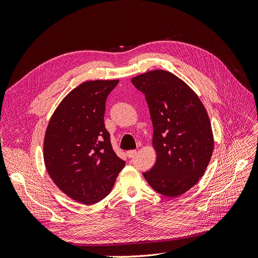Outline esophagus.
Masks as SVG:
<instances>
[{
	"label": "esophagus",
	"mask_w": 258,
	"mask_h": 258,
	"mask_svg": "<svg viewBox=\"0 0 258 258\" xmlns=\"http://www.w3.org/2000/svg\"><path fill=\"white\" fill-rule=\"evenodd\" d=\"M137 154H138V152L136 150H132V151H128L126 155H127L128 158H134V157H136Z\"/></svg>",
	"instance_id": "34e87169"
}]
</instances>
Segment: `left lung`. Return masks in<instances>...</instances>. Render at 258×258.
Masks as SVG:
<instances>
[{
	"label": "left lung",
	"mask_w": 258,
	"mask_h": 258,
	"mask_svg": "<svg viewBox=\"0 0 258 258\" xmlns=\"http://www.w3.org/2000/svg\"><path fill=\"white\" fill-rule=\"evenodd\" d=\"M142 91L154 127V167L143 175L154 190L177 197L196 185L212 157L214 139L198 96L174 74L155 70L131 80Z\"/></svg>",
	"instance_id": "1"
}]
</instances>
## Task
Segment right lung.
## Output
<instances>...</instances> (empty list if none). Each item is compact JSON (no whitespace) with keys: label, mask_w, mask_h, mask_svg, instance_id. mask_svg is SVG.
Listing matches in <instances>:
<instances>
[{"label":"right lung","mask_w":258,"mask_h":258,"mask_svg":"<svg viewBox=\"0 0 258 258\" xmlns=\"http://www.w3.org/2000/svg\"><path fill=\"white\" fill-rule=\"evenodd\" d=\"M118 84L88 81L77 86L53 112L44 139V162L58 188L84 205L112 190L126 165L113 151L104 126L106 98Z\"/></svg>","instance_id":"right-lung-1"}]
</instances>
